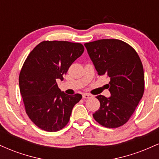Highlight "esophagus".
<instances>
[{"mask_svg": "<svg viewBox=\"0 0 159 159\" xmlns=\"http://www.w3.org/2000/svg\"><path fill=\"white\" fill-rule=\"evenodd\" d=\"M82 96H83L84 98H92V96H93L92 95L88 94V93H84Z\"/></svg>", "mask_w": 159, "mask_h": 159, "instance_id": "34e87169", "label": "esophagus"}]
</instances>
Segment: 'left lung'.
Wrapping results in <instances>:
<instances>
[{
    "mask_svg": "<svg viewBox=\"0 0 159 159\" xmlns=\"http://www.w3.org/2000/svg\"><path fill=\"white\" fill-rule=\"evenodd\" d=\"M99 75L108 76L110 97L96 96L100 107L93 114L100 125L117 128L133 114L144 91L143 68L138 53L119 39H99L85 43Z\"/></svg>",
    "mask_w": 159,
    "mask_h": 159,
    "instance_id": "1",
    "label": "left lung"
}]
</instances>
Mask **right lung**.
<instances>
[{"label": "right lung", "instance_id": "1", "mask_svg": "<svg viewBox=\"0 0 159 159\" xmlns=\"http://www.w3.org/2000/svg\"><path fill=\"white\" fill-rule=\"evenodd\" d=\"M81 43L43 41L27 56L19 75L20 93L27 116L36 126L57 132L68 123L81 94L69 96L61 91L56 81L83 54Z\"/></svg>", "mask_w": 159, "mask_h": 159}]
</instances>
